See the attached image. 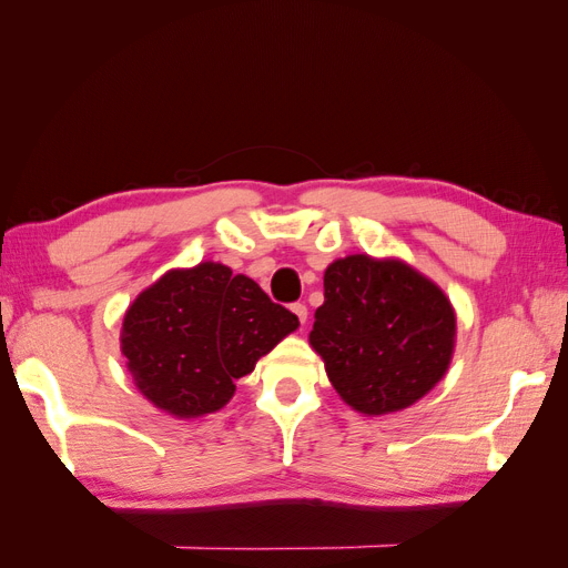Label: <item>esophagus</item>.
I'll use <instances>...</instances> for the list:
<instances>
[{
    "mask_svg": "<svg viewBox=\"0 0 568 568\" xmlns=\"http://www.w3.org/2000/svg\"><path fill=\"white\" fill-rule=\"evenodd\" d=\"M291 310L297 315L300 324H303V327H305V322H307V305H305V303H295Z\"/></svg>",
    "mask_w": 568,
    "mask_h": 568,
    "instance_id": "1",
    "label": "esophagus"
}]
</instances>
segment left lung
I'll return each instance as SVG.
<instances>
[{
  "instance_id": "left-lung-1",
  "label": "left lung",
  "mask_w": 568,
  "mask_h": 568,
  "mask_svg": "<svg viewBox=\"0 0 568 568\" xmlns=\"http://www.w3.org/2000/svg\"><path fill=\"white\" fill-rule=\"evenodd\" d=\"M456 315L429 277L364 253L324 271V305L310 344L361 415H388L425 397L452 364Z\"/></svg>"
}]
</instances>
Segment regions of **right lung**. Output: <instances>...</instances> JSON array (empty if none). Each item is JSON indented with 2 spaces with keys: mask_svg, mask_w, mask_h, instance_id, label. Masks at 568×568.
Listing matches in <instances>:
<instances>
[{
  "mask_svg": "<svg viewBox=\"0 0 568 568\" xmlns=\"http://www.w3.org/2000/svg\"><path fill=\"white\" fill-rule=\"evenodd\" d=\"M300 327L258 283L204 261L168 271L124 315L122 354L139 390L180 419L222 409L234 381Z\"/></svg>",
  "mask_w": 568,
  "mask_h": 568,
  "instance_id": "obj_1",
  "label": "right lung"
}]
</instances>
